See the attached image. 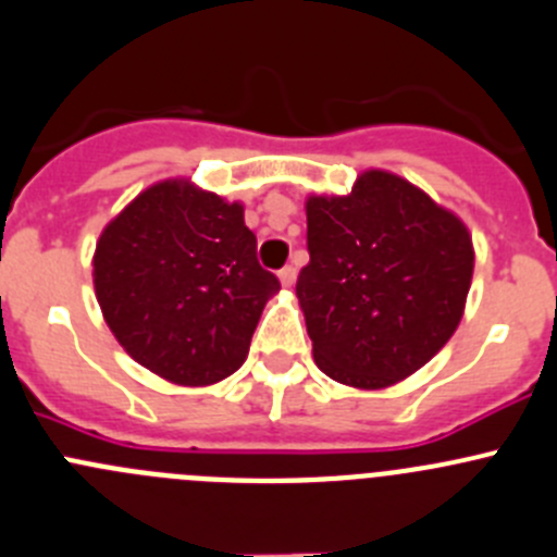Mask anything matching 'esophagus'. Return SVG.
<instances>
[{"instance_id":"34e87169","label":"esophagus","mask_w":557,"mask_h":557,"mask_svg":"<svg viewBox=\"0 0 557 557\" xmlns=\"http://www.w3.org/2000/svg\"><path fill=\"white\" fill-rule=\"evenodd\" d=\"M280 283H283L285 288H290V285L296 283V267H294V263H290V267L280 269Z\"/></svg>"}]
</instances>
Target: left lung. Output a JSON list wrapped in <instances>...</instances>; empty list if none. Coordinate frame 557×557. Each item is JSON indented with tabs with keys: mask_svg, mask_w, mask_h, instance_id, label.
<instances>
[{
	"mask_svg": "<svg viewBox=\"0 0 557 557\" xmlns=\"http://www.w3.org/2000/svg\"><path fill=\"white\" fill-rule=\"evenodd\" d=\"M307 252L296 296L315 364L334 381L392 386L455 334L471 288V234L410 182L367 171L350 196H312Z\"/></svg>",
	"mask_w": 557,
	"mask_h": 557,
	"instance_id": "left-lung-1",
	"label": "left lung"
}]
</instances>
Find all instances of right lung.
<instances>
[{
    "mask_svg": "<svg viewBox=\"0 0 557 557\" xmlns=\"http://www.w3.org/2000/svg\"><path fill=\"white\" fill-rule=\"evenodd\" d=\"M95 290L113 337L138 364L207 386L247 359L280 280L258 263L242 203L169 180L106 225Z\"/></svg>",
    "mask_w": 557,
    "mask_h": 557,
    "instance_id": "obj_1",
    "label": "right lung"
}]
</instances>
